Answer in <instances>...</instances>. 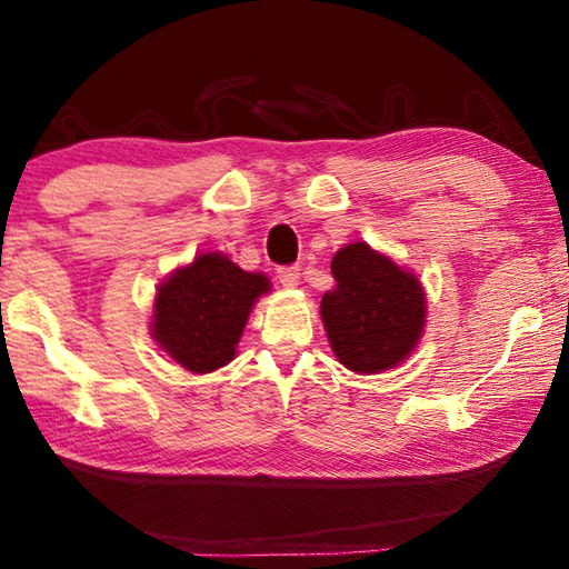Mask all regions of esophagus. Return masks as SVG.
<instances>
[{
  "instance_id": "1",
  "label": "esophagus",
  "mask_w": 569,
  "mask_h": 569,
  "mask_svg": "<svg viewBox=\"0 0 569 569\" xmlns=\"http://www.w3.org/2000/svg\"><path fill=\"white\" fill-rule=\"evenodd\" d=\"M276 273H278V281H281L286 288H293L298 286V281H301V273H298L296 266H281Z\"/></svg>"
}]
</instances>
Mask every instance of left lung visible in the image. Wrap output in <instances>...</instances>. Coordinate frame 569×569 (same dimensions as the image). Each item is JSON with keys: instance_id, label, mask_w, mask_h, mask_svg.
<instances>
[{"instance_id": "1", "label": "left lung", "mask_w": 569, "mask_h": 569, "mask_svg": "<svg viewBox=\"0 0 569 569\" xmlns=\"http://www.w3.org/2000/svg\"><path fill=\"white\" fill-rule=\"evenodd\" d=\"M336 286L321 298L331 349L346 369H393L423 329V291L417 278L366 243L341 248L331 261Z\"/></svg>"}]
</instances>
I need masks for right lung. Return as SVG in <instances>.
<instances>
[{
    "instance_id": "add662e5",
    "label": "right lung",
    "mask_w": 569,
    "mask_h": 569,
    "mask_svg": "<svg viewBox=\"0 0 569 569\" xmlns=\"http://www.w3.org/2000/svg\"><path fill=\"white\" fill-rule=\"evenodd\" d=\"M268 291L263 273H246L220 253H200L160 286L152 336L182 369L208 373L236 356L256 298Z\"/></svg>"
}]
</instances>
